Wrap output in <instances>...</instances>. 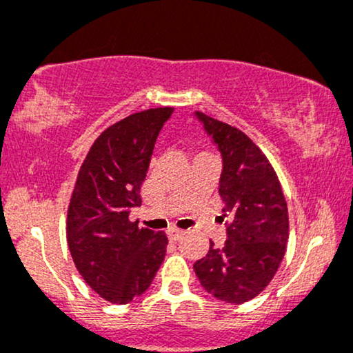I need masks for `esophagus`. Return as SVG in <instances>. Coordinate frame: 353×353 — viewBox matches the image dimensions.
<instances>
[{
	"instance_id": "esophagus-1",
	"label": "esophagus",
	"mask_w": 353,
	"mask_h": 353,
	"mask_svg": "<svg viewBox=\"0 0 353 353\" xmlns=\"http://www.w3.org/2000/svg\"><path fill=\"white\" fill-rule=\"evenodd\" d=\"M183 234H185V231H181V230H170L168 231V239H170V241L176 243V241H180L181 238H183Z\"/></svg>"
}]
</instances>
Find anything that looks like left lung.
<instances>
[{
	"label": "left lung",
	"instance_id": "left-lung-1",
	"mask_svg": "<svg viewBox=\"0 0 353 353\" xmlns=\"http://www.w3.org/2000/svg\"><path fill=\"white\" fill-rule=\"evenodd\" d=\"M221 152L219 196L225 203L228 239L194 263L206 292L226 304L254 299L274 277L289 238V216L279 180L263 152L246 134L194 112Z\"/></svg>",
	"mask_w": 353,
	"mask_h": 353
}]
</instances>
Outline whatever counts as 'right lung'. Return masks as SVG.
<instances>
[{
    "label": "right lung",
    "instance_id": "right-lung-1",
    "mask_svg": "<svg viewBox=\"0 0 353 353\" xmlns=\"http://www.w3.org/2000/svg\"><path fill=\"white\" fill-rule=\"evenodd\" d=\"M173 107L128 115L97 137L79 170L68 210V246L77 271L102 299L127 304L150 288L167 252L165 233L128 214Z\"/></svg>",
    "mask_w": 353,
    "mask_h": 353
}]
</instances>
